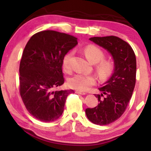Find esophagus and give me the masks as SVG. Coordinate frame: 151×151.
Returning <instances> with one entry per match:
<instances>
[{
	"label": "esophagus",
	"instance_id": "1",
	"mask_svg": "<svg viewBox=\"0 0 151 151\" xmlns=\"http://www.w3.org/2000/svg\"><path fill=\"white\" fill-rule=\"evenodd\" d=\"M76 93H79V94H81V95H85L86 93L84 92V91H76Z\"/></svg>",
	"mask_w": 151,
	"mask_h": 151
}]
</instances>
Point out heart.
<instances>
[{
  "label": "heart",
  "mask_w": 151,
  "mask_h": 151,
  "mask_svg": "<svg viewBox=\"0 0 151 151\" xmlns=\"http://www.w3.org/2000/svg\"><path fill=\"white\" fill-rule=\"evenodd\" d=\"M84 53L90 62L93 64L97 63L96 70L101 78H107L113 73L114 70L113 63L109 60H104L105 55L99 47L94 45H88L84 47ZM72 56V52H70L64 58L63 68L65 70L70 69V62ZM95 83L96 77L92 74H77L68 80L69 86L78 91H86L91 86L94 85Z\"/></svg>",
  "instance_id": "heart-1"
}]
</instances>
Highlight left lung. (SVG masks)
<instances>
[{
  "mask_svg": "<svg viewBox=\"0 0 151 151\" xmlns=\"http://www.w3.org/2000/svg\"><path fill=\"white\" fill-rule=\"evenodd\" d=\"M91 41L111 53L114 61V72L99 90L98 106L86 109V115L93 124L108 125L119 119L125 111L136 84V59L131 45L116 36L93 37Z\"/></svg>",
  "mask_w": 151,
  "mask_h": 151,
  "instance_id": "1",
  "label": "left lung"
}]
</instances>
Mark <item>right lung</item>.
I'll list each match as a JSON object with an SVG mask.
<instances>
[{"label":"right lung","mask_w":151,"mask_h":151,"mask_svg":"<svg viewBox=\"0 0 151 151\" xmlns=\"http://www.w3.org/2000/svg\"><path fill=\"white\" fill-rule=\"evenodd\" d=\"M77 38L54 30L37 32L22 52L20 68V93L32 116L51 122L63 113L65 101L73 90L54 91L65 79L62 64L65 55L77 45Z\"/></svg>","instance_id":"1"}]
</instances>
